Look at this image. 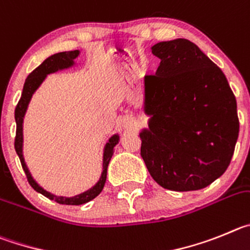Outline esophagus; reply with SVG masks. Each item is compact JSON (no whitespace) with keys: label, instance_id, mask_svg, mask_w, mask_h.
<instances>
[{"label":"esophagus","instance_id":"1","mask_svg":"<svg viewBox=\"0 0 250 250\" xmlns=\"http://www.w3.org/2000/svg\"><path fill=\"white\" fill-rule=\"evenodd\" d=\"M125 125L127 128H133L136 125V120H134L133 117H127L125 120Z\"/></svg>","mask_w":250,"mask_h":250}]
</instances>
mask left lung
Segmentation results:
<instances>
[{"mask_svg":"<svg viewBox=\"0 0 250 250\" xmlns=\"http://www.w3.org/2000/svg\"><path fill=\"white\" fill-rule=\"evenodd\" d=\"M156 75L143 80L148 128L141 156L152 178L175 192L206 188L228 168L239 133L237 101L222 69L193 42H159Z\"/></svg>","mask_w":250,"mask_h":250,"instance_id":"1","label":"left lung"}]
</instances>
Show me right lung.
<instances>
[{
    "instance_id": "1",
    "label": "right lung",
    "mask_w": 250,
    "mask_h": 250,
    "mask_svg": "<svg viewBox=\"0 0 250 250\" xmlns=\"http://www.w3.org/2000/svg\"><path fill=\"white\" fill-rule=\"evenodd\" d=\"M78 56H80V51L76 49V51H68V52L56 53V55L49 56L48 58H46V60H44L35 71L31 72L30 75H28V77L26 78L21 98H20L19 103H17L15 109V120L16 125H17V128H16L15 149L16 153L19 154L22 168H23L24 173H26L27 175V181H28V183L31 184V187H32L36 192L41 193V194H43L44 197H47L48 199H51V201H55L60 204H66V206H80V204H84L87 203V202L94 199V198L97 197V195L102 192L103 187H104L105 183V178H107V168H108L109 161H111L112 156H113V148L116 147L117 143L120 142V136H118V134H113V136L109 138V141L105 143L104 152H103V170L102 174H101L100 181L94 184L91 189L81 193V194L75 195V197H62V195H55L52 194V193L47 192L46 189H43V188L33 179L30 170L27 168L26 162H24L23 158V153H22V146H23V118L24 114H26L27 107H28V103H30L33 93H35L36 89H37L38 87L41 86V83L43 82L44 78L47 77V75L72 67L75 64V60Z\"/></svg>"
}]
</instances>
